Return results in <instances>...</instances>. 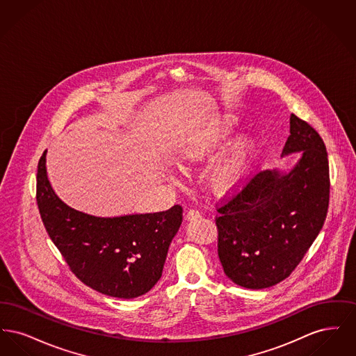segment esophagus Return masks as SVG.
Listing matches in <instances>:
<instances>
[{
  "label": "esophagus",
  "instance_id": "esophagus-1",
  "mask_svg": "<svg viewBox=\"0 0 356 356\" xmlns=\"http://www.w3.org/2000/svg\"><path fill=\"white\" fill-rule=\"evenodd\" d=\"M202 218V213L197 209H189L186 212V220H199Z\"/></svg>",
  "mask_w": 356,
  "mask_h": 356
}]
</instances>
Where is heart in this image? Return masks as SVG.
<instances>
[{"label":"heart","instance_id":"obj_1","mask_svg":"<svg viewBox=\"0 0 356 356\" xmlns=\"http://www.w3.org/2000/svg\"><path fill=\"white\" fill-rule=\"evenodd\" d=\"M236 120L224 119L209 131L191 136L183 141L179 149V160L183 165H193L211 159L224 145L232 134ZM260 149V138L254 134H247L237 138L231 152L220 160L209 173V183L216 193H229L237 189L252 170Z\"/></svg>","mask_w":356,"mask_h":356}]
</instances>
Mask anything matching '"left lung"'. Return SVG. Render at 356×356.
<instances>
[{"label":"left lung","mask_w":356,"mask_h":356,"mask_svg":"<svg viewBox=\"0 0 356 356\" xmlns=\"http://www.w3.org/2000/svg\"><path fill=\"white\" fill-rule=\"evenodd\" d=\"M300 153L288 170L259 172L218 209V254L237 286L271 287L291 275L319 235L330 200L325 145L293 113L282 157Z\"/></svg>","instance_id":"8db88e82"}]
</instances>
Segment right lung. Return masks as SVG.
<instances>
[{"label":"right lung","instance_id":"1","mask_svg":"<svg viewBox=\"0 0 356 356\" xmlns=\"http://www.w3.org/2000/svg\"><path fill=\"white\" fill-rule=\"evenodd\" d=\"M37 205L47 232L72 272L97 292L134 299L160 280L183 208L165 212L99 218L76 211L53 191L47 151L37 170Z\"/></svg>","mask_w":356,"mask_h":356}]
</instances>
